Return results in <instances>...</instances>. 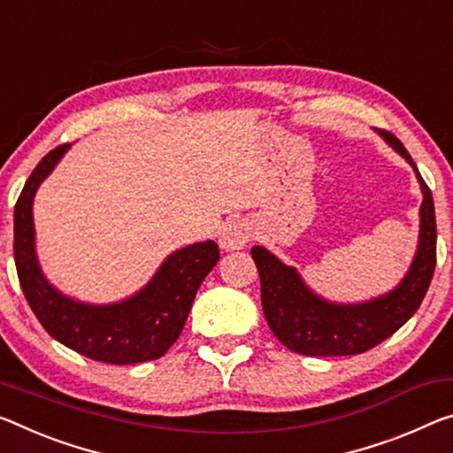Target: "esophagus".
Here are the masks:
<instances>
[{"label":"esophagus","instance_id":"esophagus-1","mask_svg":"<svg viewBox=\"0 0 453 453\" xmlns=\"http://www.w3.org/2000/svg\"><path fill=\"white\" fill-rule=\"evenodd\" d=\"M252 238V227L246 221H227L219 234V246L232 252V250H242Z\"/></svg>","mask_w":453,"mask_h":453}]
</instances>
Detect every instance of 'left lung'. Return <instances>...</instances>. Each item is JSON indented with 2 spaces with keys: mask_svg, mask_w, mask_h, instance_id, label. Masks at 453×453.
Returning <instances> with one entry per match:
<instances>
[{
  "mask_svg": "<svg viewBox=\"0 0 453 453\" xmlns=\"http://www.w3.org/2000/svg\"><path fill=\"white\" fill-rule=\"evenodd\" d=\"M379 133L411 165L423 193L418 254L397 288L361 304L328 303L308 288L296 270L280 262L265 248H252L268 326L284 347L298 355L344 357L377 347L413 317L434 278L437 229L432 189L423 181L403 142L389 131Z\"/></svg>",
  "mask_w": 453,
  "mask_h": 453,
  "instance_id": "left-lung-1",
  "label": "left lung"
}]
</instances>
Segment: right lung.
Here are the masks:
<instances>
[{
  "label": "right lung",
  "mask_w": 453,
  "mask_h": 453,
  "mask_svg": "<svg viewBox=\"0 0 453 453\" xmlns=\"http://www.w3.org/2000/svg\"><path fill=\"white\" fill-rule=\"evenodd\" d=\"M50 150L32 171L13 211V260L19 286L46 333L92 361L133 365L167 353L185 326L201 282L219 260L215 242L181 248L161 264L153 280L134 296L95 306L64 296L42 274L34 246L32 203L35 189L68 150Z\"/></svg>",
  "instance_id": "1"
}]
</instances>
